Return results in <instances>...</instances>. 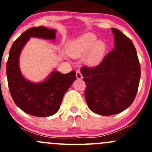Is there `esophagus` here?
Returning a JSON list of instances; mask_svg holds the SVG:
<instances>
[{
  "instance_id": "34e87169",
  "label": "esophagus",
  "mask_w": 152,
  "mask_h": 152,
  "mask_svg": "<svg viewBox=\"0 0 152 152\" xmlns=\"http://www.w3.org/2000/svg\"><path fill=\"white\" fill-rule=\"evenodd\" d=\"M76 78H77L78 79H82V78H83V76H82V73H81V71L80 70H76Z\"/></svg>"
}]
</instances>
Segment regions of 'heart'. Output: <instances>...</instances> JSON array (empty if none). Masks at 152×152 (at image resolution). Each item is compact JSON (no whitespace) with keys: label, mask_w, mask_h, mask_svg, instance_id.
I'll use <instances>...</instances> for the list:
<instances>
[{"label":"heart","mask_w":152,"mask_h":152,"mask_svg":"<svg viewBox=\"0 0 152 152\" xmlns=\"http://www.w3.org/2000/svg\"><path fill=\"white\" fill-rule=\"evenodd\" d=\"M97 41V38L93 34L89 33L79 38L71 45V53L73 56H81L90 51L92 49L91 54L89 58V62L95 64L99 61L105 50V45L102 41Z\"/></svg>","instance_id":"heart-1"}]
</instances>
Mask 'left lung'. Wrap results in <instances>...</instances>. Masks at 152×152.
<instances>
[{
    "label": "left lung",
    "mask_w": 152,
    "mask_h": 152,
    "mask_svg": "<svg viewBox=\"0 0 152 152\" xmlns=\"http://www.w3.org/2000/svg\"><path fill=\"white\" fill-rule=\"evenodd\" d=\"M115 48L94 67L82 66L85 96L89 108L107 116L121 113L134 102L140 79V65L131 39L117 28Z\"/></svg>",
    "instance_id": "obj_1"
}]
</instances>
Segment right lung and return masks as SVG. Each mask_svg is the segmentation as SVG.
<instances>
[{
  "instance_id": "1",
  "label": "right lung",
  "mask_w": 152,
  "mask_h": 152,
  "mask_svg": "<svg viewBox=\"0 0 152 152\" xmlns=\"http://www.w3.org/2000/svg\"><path fill=\"white\" fill-rule=\"evenodd\" d=\"M56 30L44 26L24 31L11 47L7 63V76L10 94L19 108L31 115L48 117L59 110L65 92L76 79V71L67 74L54 71L42 83L34 84L23 78L19 68V55L29 37L54 39Z\"/></svg>"
}]
</instances>
